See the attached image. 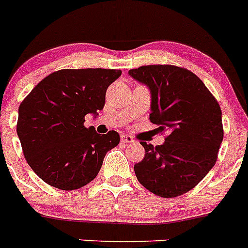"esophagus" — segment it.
<instances>
[{
  "label": "esophagus",
  "instance_id": "1",
  "mask_svg": "<svg viewBox=\"0 0 248 248\" xmlns=\"http://www.w3.org/2000/svg\"><path fill=\"white\" fill-rule=\"evenodd\" d=\"M121 141L124 142V144H131L134 140L131 136H126V134H124V136H121Z\"/></svg>",
  "mask_w": 248,
  "mask_h": 248
}]
</instances>
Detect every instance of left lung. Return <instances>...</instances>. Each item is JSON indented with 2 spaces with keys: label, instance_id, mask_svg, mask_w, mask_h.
<instances>
[{
  "label": "left lung",
  "instance_id": "obj_1",
  "mask_svg": "<svg viewBox=\"0 0 248 248\" xmlns=\"http://www.w3.org/2000/svg\"><path fill=\"white\" fill-rule=\"evenodd\" d=\"M128 74L149 89L150 121L169 132L162 145L140 142L145 157L134 166L137 179L156 196H181L196 187L216 163L223 140L219 104L188 69L151 64Z\"/></svg>",
  "mask_w": 248,
  "mask_h": 248
}]
</instances>
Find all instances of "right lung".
Instances as JSON below:
<instances>
[{
  "instance_id": "add662e5",
  "label": "right lung",
  "mask_w": 248,
  "mask_h": 248,
  "mask_svg": "<svg viewBox=\"0 0 248 248\" xmlns=\"http://www.w3.org/2000/svg\"><path fill=\"white\" fill-rule=\"evenodd\" d=\"M120 69H61L44 78L19 107L16 132L32 170L56 188L85 186L101 170L107 152L120 142L117 132L98 134L84 126L106 103Z\"/></svg>"
}]
</instances>
